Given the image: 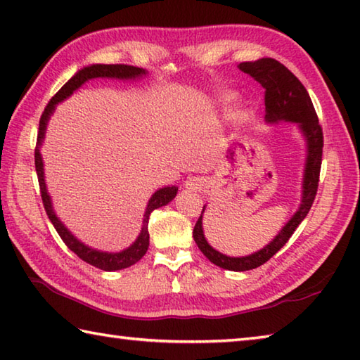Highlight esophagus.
Wrapping results in <instances>:
<instances>
[{"instance_id":"1","label":"esophagus","mask_w":360,"mask_h":360,"mask_svg":"<svg viewBox=\"0 0 360 360\" xmlns=\"http://www.w3.org/2000/svg\"><path fill=\"white\" fill-rule=\"evenodd\" d=\"M207 185L205 179H202V176H190L185 181V186L188 188V190H202V188Z\"/></svg>"}]
</instances>
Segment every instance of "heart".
<instances>
[{"label":"heart","instance_id":"obj_1","mask_svg":"<svg viewBox=\"0 0 360 360\" xmlns=\"http://www.w3.org/2000/svg\"><path fill=\"white\" fill-rule=\"evenodd\" d=\"M232 101H234V96H231V94H228V96L223 98V105L228 107L232 103Z\"/></svg>","mask_w":360,"mask_h":360}]
</instances>
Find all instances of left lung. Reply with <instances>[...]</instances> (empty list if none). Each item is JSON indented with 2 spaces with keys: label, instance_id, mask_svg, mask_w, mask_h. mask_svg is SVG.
I'll return each instance as SVG.
<instances>
[{
  "label": "left lung",
  "instance_id": "left-lung-1",
  "mask_svg": "<svg viewBox=\"0 0 360 360\" xmlns=\"http://www.w3.org/2000/svg\"><path fill=\"white\" fill-rule=\"evenodd\" d=\"M238 68H240V71L255 77V80L259 82L264 90H266V96H264V103H266V122L278 123L281 120H285V122L297 123L300 131L304 132L307 139L308 148L304 175V191H302V204L299 210L294 213V217L289 219L285 228L278 232V236L267 247L257 251V253L245 257H229L221 255L217 250H213L207 243L202 231V213L205 207L200 212V217L193 229V237L196 240L199 250L202 251L207 259L218 267L234 270V272H245V270L262 266L275 253H278L289 238H291L294 231L297 229V226L304 221L308 212H310L318 193L324 139L323 128L319 124L310 94L305 90V86L302 85V82L285 65H281L280 61L274 58H261L256 61L240 63Z\"/></svg>",
  "mask_w": 360,
  "mask_h": 360
}]
</instances>
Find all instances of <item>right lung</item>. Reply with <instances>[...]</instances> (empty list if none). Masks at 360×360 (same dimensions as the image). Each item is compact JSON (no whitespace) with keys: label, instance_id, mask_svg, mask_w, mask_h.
Segmentation results:
<instances>
[{"label":"right lung","instance_id":"right-lung-1","mask_svg":"<svg viewBox=\"0 0 360 360\" xmlns=\"http://www.w3.org/2000/svg\"><path fill=\"white\" fill-rule=\"evenodd\" d=\"M145 71L142 68L137 66H129V65H91L88 68L80 69V71L74 75L72 79H69L65 85H63L58 91L55 93V96L49 101V104L44 109L41 120H39V131H37V142H36V148H34V166H36V174H37V180H39V190H41V198H42V204L44 209L47 212V217L50 221H52L53 228L58 232V236L61 237V240L65 242L66 247L74 251L82 261H85L90 264L93 267H98L101 270H105V272H113V270H122L132 266L137 261H141L143 255L147 253L148 250V219L151 212L155 209H160V207L166 205L170 202L175 196L179 188L176 186H166L158 190L151 199L148 200L147 210H145L143 215V226L141 234H139L137 240L131 245L129 248H126L120 253H103V251L88 248L86 245L79 242L71 232H69L63 223L56 218L55 212L52 209V202H50V196L47 194V188H46V181H44V164H42V158L39 153V147L41 142L44 139V134H46V126L50 115L55 110V104L61 103L63 99H66L68 96L77 90L80 85H84L86 80L90 79H96V77H112V79H136L143 75Z\"/></svg>","mask_w":360,"mask_h":360}]
</instances>
